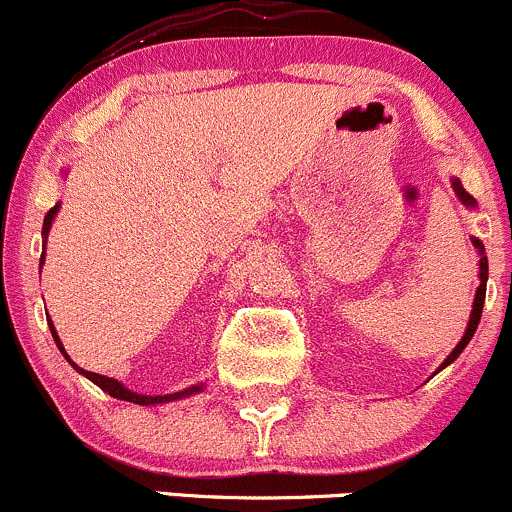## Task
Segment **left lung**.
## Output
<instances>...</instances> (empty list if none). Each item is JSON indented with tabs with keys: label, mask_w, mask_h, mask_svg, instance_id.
<instances>
[{
	"label": "left lung",
	"mask_w": 512,
	"mask_h": 512,
	"mask_svg": "<svg viewBox=\"0 0 512 512\" xmlns=\"http://www.w3.org/2000/svg\"><path fill=\"white\" fill-rule=\"evenodd\" d=\"M453 189H455V194H458V199L463 201L465 206H468V209H473L475 206V199L473 196L468 194V191L463 189V186H460V181L458 179H453ZM473 246L475 249H478V256H480V261H478V266H480V286H478V291H475V301H473V311H470V321H468V328H465V333H463V338H460L458 341V346L453 348V353H450L448 358H445L443 361V366L438 368V371H443L445 366H448V363H453L455 358L460 356V353H463V348L468 346L470 343V338H473V333H475V328H478V323H480V313H483V301H485V283H488V256H485V249H483V241H478V239H473Z\"/></svg>",
	"instance_id": "left-lung-1"
}]
</instances>
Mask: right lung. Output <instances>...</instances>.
Here are the masks:
<instances>
[{"mask_svg": "<svg viewBox=\"0 0 512 512\" xmlns=\"http://www.w3.org/2000/svg\"><path fill=\"white\" fill-rule=\"evenodd\" d=\"M59 206H62V204L52 206V209H49V214L44 216V226H42V234H44V239H47L49 229H52V221H54V216H57ZM39 263H44V256H42V261H39ZM49 328H52L54 343H57V348H59V351L64 353V358H67V361L72 363V366L77 368V371L82 373V376L89 378L91 383H96V386H99L101 391H104V393H109L111 398H119V401H129V403H136V406H154V403H169V401H179V398L194 396V393L204 391V383H199V386L184 388V391H179V393H169V396H141V393H134V391H129V388H126V386H121V383L116 381V378H109V376H99V373H91V371H84V368H79L77 363H74L72 358H69V353L64 351V346H62V341H59L57 331H54L52 321H49Z\"/></svg>", "mask_w": 512, "mask_h": 512, "instance_id": "right-lung-1", "label": "right lung"}]
</instances>
